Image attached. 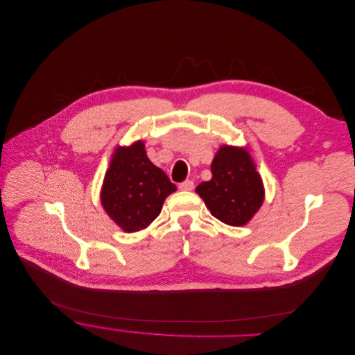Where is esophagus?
<instances>
[{
	"instance_id": "1",
	"label": "esophagus",
	"mask_w": 355,
	"mask_h": 355,
	"mask_svg": "<svg viewBox=\"0 0 355 355\" xmlns=\"http://www.w3.org/2000/svg\"><path fill=\"white\" fill-rule=\"evenodd\" d=\"M179 189H180V190L190 191V190H193V189H194V183H193L191 180H184V182H182V183L179 184Z\"/></svg>"
}]
</instances>
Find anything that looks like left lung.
Returning <instances> with one entry per match:
<instances>
[{
  "label": "left lung",
  "instance_id": "1",
  "mask_svg": "<svg viewBox=\"0 0 355 355\" xmlns=\"http://www.w3.org/2000/svg\"><path fill=\"white\" fill-rule=\"evenodd\" d=\"M212 178L196 187L211 214L232 227L246 225L264 200L256 165L245 148L223 146L211 164Z\"/></svg>",
  "mask_w": 355,
  "mask_h": 355
}]
</instances>
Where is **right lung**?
Returning <instances> with one entry per match:
<instances>
[{
    "instance_id": "1",
    "label": "right lung",
    "mask_w": 355,
    "mask_h": 355,
    "mask_svg": "<svg viewBox=\"0 0 355 355\" xmlns=\"http://www.w3.org/2000/svg\"><path fill=\"white\" fill-rule=\"evenodd\" d=\"M173 191L176 186L148 159L143 141H135L114 150L103 179L101 202L124 232H137L159 216L165 198Z\"/></svg>"
}]
</instances>
